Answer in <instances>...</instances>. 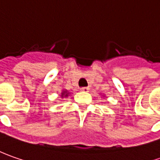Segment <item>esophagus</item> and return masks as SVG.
I'll list each match as a JSON object with an SVG mask.
<instances>
[{"label": "esophagus", "instance_id": "obj_1", "mask_svg": "<svg viewBox=\"0 0 160 160\" xmlns=\"http://www.w3.org/2000/svg\"><path fill=\"white\" fill-rule=\"evenodd\" d=\"M80 90L83 91V92H88V90H89V88H88V87H83V88H80Z\"/></svg>", "mask_w": 160, "mask_h": 160}]
</instances>
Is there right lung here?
I'll return each mask as SVG.
<instances>
[{
  "mask_svg": "<svg viewBox=\"0 0 160 160\" xmlns=\"http://www.w3.org/2000/svg\"><path fill=\"white\" fill-rule=\"evenodd\" d=\"M65 92H66V91H63V93H62V97H63V96H64V97H67V94H65Z\"/></svg>",
  "mask_w": 160,
  "mask_h": 160,
  "instance_id": "obj_1",
  "label": "right lung"
}]
</instances>
